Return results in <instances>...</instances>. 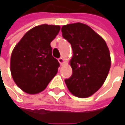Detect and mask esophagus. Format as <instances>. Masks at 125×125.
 <instances>
[{
	"label": "esophagus",
	"mask_w": 125,
	"mask_h": 125,
	"mask_svg": "<svg viewBox=\"0 0 125 125\" xmlns=\"http://www.w3.org/2000/svg\"><path fill=\"white\" fill-rule=\"evenodd\" d=\"M59 63H60L61 65H63V63H64V59H63L62 57L59 58Z\"/></svg>",
	"instance_id": "1"
}]
</instances>
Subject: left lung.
I'll list each match as a JSON object with an SVG mask.
<instances>
[{"label": "left lung", "mask_w": 125, "mask_h": 125, "mask_svg": "<svg viewBox=\"0 0 125 125\" xmlns=\"http://www.w3.org/2000/svg\"><path fill=\"white\" fill-rule=\"evenodd\" d=\"M62 32L73 52L69 62L72 75L65 80L66 85L74 95L90 97L103 85L111 67L106 42L91 27L80 22L63 26Z\"/></svg>", "instance_id": "left-lung-1"}]
</instances>
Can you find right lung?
Wrapping results in <instances>:
<instances>
[{
  "mask_svg": "<svg viewBox=\"0 0 125 125\" xmlns=\"http://www.w3.org/2000/svg\"><path fill=\"white\" fill-rule=\"evenodd\" d=\"M59 25L46 24L30 30L16 45L10 69L14 83L28 94L44 90L58 72L59 63L52 56L51 42L60 31Z\"/></svg>",
  "mask_w": 125,
  "mask_h": 125,
  "instance_id": "obj_1",
  "label": "right lung"
}]
</instances>
